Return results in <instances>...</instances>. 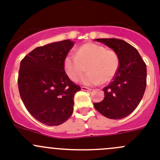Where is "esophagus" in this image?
<instances>
[{"mask_svg":"<svg viewBox=\"0 0 160 160\" xmlns=\"http://www.w3.org/2000/svg\"><path fill=\"white\" fill-rule=\"evenodd\" d=\"M81 90L82 91H92V89L87 87H81Z\"/></svg>","mask_w":160,"mask_h":160,"instance_id":"1","label":"esophagus"}]
</instances>
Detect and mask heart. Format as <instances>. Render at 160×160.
Listing matches in <instances>:
<instances>
[{
    "label": "heart",
    "instance_id": "b5f03b06",
    "mask_svg": "<svg viewBox=\"0 0 160 160\" xmlns=\"http://www.w3.org/2000/svg\"><path fill=\"white\" fill-rule=\"evenodd\" d=\"M119 64L120 60L115 51L92 42L80 46L76 55L68 53L63 62L67 76L73 81L78 80L84 71L83 65L87 64L88 72L80 81L89 86L110 82L115 76Z\"/></svg>",
    "mask_w": 160,
    "mask_h": 160
}]
</instances>
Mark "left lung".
<instances>
[{"label":"left lung","mask_w":160,"mask_h":160,"mask_svg":"<svg viewBox=\"0 0 160 160\" xmlns=\"http://www.w3.org/2000/svg\"><path fill=\"white\" fill-rule=\"evenodd\" d=\"M118 53V69L110 84L104 88V99L95 102L100 114L110 119H122L135 110L141 101L147 84V68L137 49L118 38H97Z\"/></svg>","instance_id":"1"}]
</instances>
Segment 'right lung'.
I'll use <instances>...</instances> for the list:
<instances>
[{
	"label": "right lung",
	"mask_w": 160,
	"mask_h": 160,
	"mask_svg": "<svg viewBox=\"0 0 160 160\" xmlns=\"http://www.w3.org/2000/svg\"><path fill=\"white\" fill-rule=\"evenodd\" d=\"M69 39L38 46L22 59L18 77L21 99L30 114L46 125L66 122L80 87L67 76L64 59L72 48Z\"/></svg>",
	"instance_id": "add662e5"
}]
</instances>
